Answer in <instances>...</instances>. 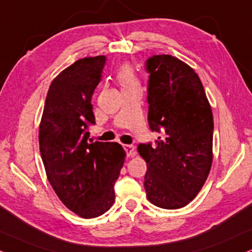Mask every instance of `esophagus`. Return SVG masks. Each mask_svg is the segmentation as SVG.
Here are the masks:
<instances>
[{"instance_id":"34e87169","label":"esophagus","mask_w":252,"mask_h":252,"mask_svg":"<svg viewBox=\"0 0 252 252\" xmlns=\"http://www.w3.org/2000/svg\"><path fill=\"white\" fill-rule=\"evenodd\" d=\"M125 151L127 153V157H135L136 155L135 148L133 145H125Z\"/></svg>"}]
</instances>
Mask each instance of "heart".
<instances>
[{"mask_svg": "<svg viewBox=\"0 0 252 252\" xmlns=\"http://www.w3.org/2000/svg\"><path fill=\"white\" fill-rule=\"evenodd\" d=\"M117 79L123 89H132L139 86V82L136 79L134 71L128 65L120 66V69L117 71Z\"/></svg>", "mask_w": 252, "mask_h": 252, "instance_id": "1", "label": "heart"}]
</instances>
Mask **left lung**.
I'll return each mask as SVG.
<instances>
[{
  "mask_svg": "<svg viewBox=\"0 0 252 252\" xmlns=\"http://www.w3.org/2000/svg\"><path fill=\"white\" fill-rule=\"evenodd\" d=\"M148 125L161 136L139 144L147 163L145 189L150 202L179 209L201 190L213 161V112L195 71L169 55H153L145 63Z\"/></svg>",
  "mask_w": 252,
  "mask_h": 252,
  "instance_id": "left-lung-1",
  "label": "left lung"
}]
</instances>
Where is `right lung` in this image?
Wrapping results in <instances>:
<instances>
[{
	"instance_id": "1",
	"label": "right lung",
	"mask_w": 252,
	"mask_h": 252,
	"mask_svg": "<svg viewBox=\"0 0 252 252\" xmlns=\"http://www.w3.org/2000/svg\"><path fill=\"white\" fill-rule=\"evenodd\" d=\"M105 56L74 62L51 83L39 126L46 176L61 201L84 219L106 213L126 153L118 142L93 141L91 98L101 80Z\"/></svg>"
}]
</instances>
